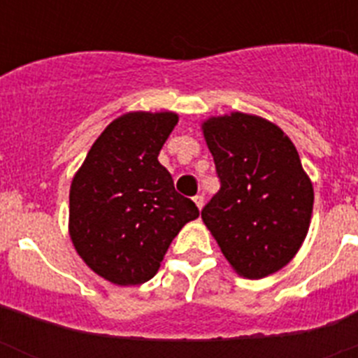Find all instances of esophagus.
I'll list each match as a JSON object with an SVG mask.
<instances>
[{
    "label": "esophagus",
    "instance_id": "1",
    "mask_svg": "<svg viewBox=\"0 0 358 358\" xmlns=\"http://www.w3.org/2000/svg\"><path fill=\"white\" fill-rule=\"evenodd\" d=\"M194 202H195V206H197L199 210H202V206H204V197H202V195H195Z\"/></svg>",
    "mask_w": 358,
    "mask_h": 358
}]
</instances>
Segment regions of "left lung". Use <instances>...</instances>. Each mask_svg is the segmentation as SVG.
<instances>
[{"label": "left lung", "instance_id": "8db88e82", "mask_svg": "<svg viewBox=\"0 0 358 358\" xmlns=\"http://www.w3.org/2000/svg\"><path fill=\"white\" fill-rule=\"evenodd\" d=\"M201 129L220 177L202 220L238 276L278 273L305 242L314 208L296 147L276 123L238 110Z\"/></svg>", "mask_w": 358, "mask_h": 358}]
</instances>
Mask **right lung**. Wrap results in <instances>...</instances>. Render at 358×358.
I'll return each mask as SVG.
<instances>
[{
  "mask_svg": "<svg viewBox=\"0 0 358 358\" xmlns=\"http://www.w3.org/2000/svg\"><path fill=\"white\" fill-rule=\"evenodd\" d=\"M177 122L172 110L118 116L73 176L69 238L84 264L115 285L156 276L177 233L199 217L157 161Z\"/></svg>",
  "mask_w": 358,
  "mask_h": 358,
  "instance_id": "right-lung-1",
  "label": "right lung"
}]
</instances>
